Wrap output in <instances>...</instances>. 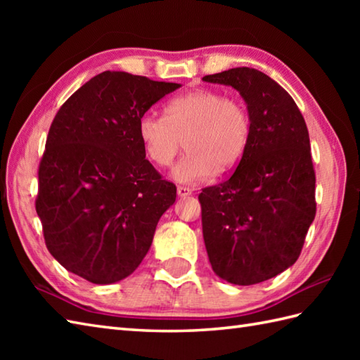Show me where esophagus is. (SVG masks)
<instances>
[{
    "instance_id": "esophagus-1",
    "label": "esophagus",
    "mask_w": 360,
    "mask_h": 360,
    "mask_svg": "<svg viewBox=\"0 0 360 360\" xmlns=\"http://www.w3.org/2000/svg\"><path fill=\"white\" fill-rule=\"evenodd\" d=\"M176 193H178V196L179 198H186V196H190V195H192V190H190L188 187H178V188H176Z\"/></svg>"
}]
</instances>
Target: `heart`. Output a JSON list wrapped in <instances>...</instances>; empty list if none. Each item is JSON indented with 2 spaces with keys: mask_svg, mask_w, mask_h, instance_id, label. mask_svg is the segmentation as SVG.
I'll return each mask as SVG.
<instances>
[{
  "mask_svg": "<svg viewBox=\"0 0 360 360\" xmlns=\"http://www.w3.org/2000/svg\"><path fill=\"white\" fill-rule=\"evenodd\" d=\"M164 112L165 117L143 114L137 136L158 167L170 165L186 139L188 153L172 168L176 182L200 184L217 170L231 172L241 160L250 137V117L240 101L201 88L174 97Z\"/></svg>",
  "mask_w": 360,
  "mask_h": 360,
  "instance_id": "b5f03b06",
  "label": "heart"
}]
</instances>
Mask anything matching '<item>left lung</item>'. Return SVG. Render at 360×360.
<instances>
[{
	"instance_id": "obj_1",
	"label": "left lung",
	"mask_w": 360,
	"mask_h": 360,
	"mask_svg": "<svg viewBox=\"0 0 360 360\" xmlns=\"http://www.w3.org/2000/svg\"><path fill=\"white\" fill-rule=\"evenodd\" d=\"M232 86L250 117V137L233 174L200 195L212 269L232 285L269 280L300 255L316 217L309 134L294 98L252 68L202 79Z\"/></svg>"
}]
</instances>
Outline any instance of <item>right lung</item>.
Here are the masks:
<instances>
[{"label":"right lung","mask_w":360,"mask_h":360,"mask_svg":"<svg viewBox=\"0 0 360 360\" xmlns=\"http://www.w3.org/2000/svg\"><path fill=\"white\" fill-rule=\"evenodd\" d=\"M179 83L105 71L68 98L49 128L35 209L46 248L96 285L133 274L176 187L147 159L139 120Z\"/></svg>","instance_id":"add662e5"}]
</instances>
